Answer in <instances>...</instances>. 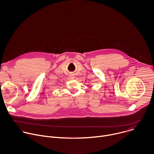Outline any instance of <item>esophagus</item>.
I'll list each match as a JSON object with an SVG mask.
<instances>
[{
  "label": "esophagus",
  "instance_id": "1",
  "mask_svg": "<svg viewBox=\"0 0 154 154\" xmlns=\"http://www.w3.org/2000/svg\"><path fill=\"white\" fill-rule=\"evenodd\" d=\"M70 77H71V79H74V74H71V75H70Z\"/></svg>",
  "mask_w": 154,
  "mask_h": 154
}]
</instances>
